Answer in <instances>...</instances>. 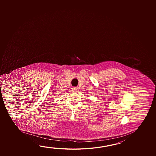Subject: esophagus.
I'll return each instance as SVG.
<instances>
[{
  "label": "esophagus",
  "instance_id": "34e87169",
  "mask_svg": "<svg viewBox=\"0 0 156 156\" xmlns=\"http://www.w3.org/2000/svg\"><path fill=\"white\" fill-rule=\"evenodd\" d=\"M77 87H73V88H72V91H77Z\"/></svg>",
  "mask_w": 156,
  "mask_h": 156
}]
</instances>
